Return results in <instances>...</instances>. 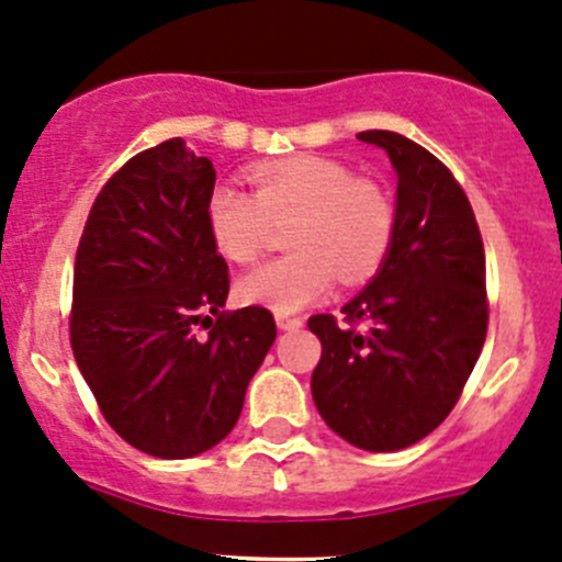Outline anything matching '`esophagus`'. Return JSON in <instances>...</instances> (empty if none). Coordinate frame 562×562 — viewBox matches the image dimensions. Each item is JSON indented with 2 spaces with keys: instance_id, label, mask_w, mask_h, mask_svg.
I'll return each instance as SVG.
<instances>
[{
  "instance_id": "esophagus-1",
  "label": "esophagus",
  "mask_w": 562,
  "mask_h": 562,
  "mask_svg": "<svg viewBox=\"0 0 562 562\" xmlns=\"http://www.w3.org/2000/svg\"><path fill=\"white\" fill-rule=\"evenodd\" d=\"M277 326L285 328V331H296V328L304 326V321H302V317H291V315L277 313Z\"/></svg>"
}]
</instances>
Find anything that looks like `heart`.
<instances>
[{
  "label": "heart",
  "mask_w": 562,
  "mask_h": 562,
  "mask_svg": "<svg viewBox=\"0 0 562 562\" xmlns=\"http://www.w3.org/2000/svg\"><path fill=\"white\" fill-rule=\"evenodd\" d=\"M255 192L223 181L206 201L214 247L231 263H252L269 241V220H291L285 258L269 260L236 285L241 302L296 313L331 291L359 285L386 260L396 231L389 190L334 157L293 155L249 171Z\"/></svg>",
  "instance_id": "heart-1"
}]
</instances>
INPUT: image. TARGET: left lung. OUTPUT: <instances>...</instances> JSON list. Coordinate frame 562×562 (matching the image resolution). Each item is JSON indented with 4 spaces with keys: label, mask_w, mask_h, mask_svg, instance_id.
Instances as JSON below:
<instances>
[{
    "label": "left lung",
    "mask_w": 562,
    "mask_h": 562,
    "mask_svg": "<svg viewBox=\"0 0 562 562\" xmlns=\"http://www.w3.org/2000/svg\"><path fill=\"white\" fill-rule=\"evenodd\" d=\"M359 140L386 149L396 171L394 245L342 323L307 321L323 345L313 400L348 443L400 451L446 422L484 348V241L468 195L432 151L389 130Z\"/></svg>",
    "instance_id": "8db88e82"
}]
</instances>
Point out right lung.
Masks as SVG:
<instances>
[{
  "mask_svg": "<svg viewBox=\"0 0 562 562\" xmlns=\"http://www.w3.org/2000/svg\"><path fill=\"white\" fill-rule=\"evenodd\" d=\"M214 179L181 138L130 157L94 198L76 252L78 370L113 432L160 459L203 454L236 427L277 337L266 307L223 310L228 263L206 225Z\"/></svg>",
  "mask_w": 562,
  "mask_h": 562,
  "instance_id": "add662e5",
  "label": "right lung"
}]
</instances>
